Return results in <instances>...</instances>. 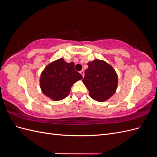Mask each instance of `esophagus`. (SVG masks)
Masks as SVG:
<instances>
[{"label":"esophagus","mask_w":157,"mask_h":157,"mask_svg":"<svg viewBox=\"0 0 157 157\" xmlns=\"http://www.w3.org/2000/svg\"><path fill=\"white\" fill-rule=\"evenodd\" d=\"M80 73L81 74V75H82V77H84V71H83V70H81V71H80Z\"/></svg>","instance_id":"1"}]
</instances>
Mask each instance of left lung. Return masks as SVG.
<instances>
[{
  "mask_svg": "<svg viewBox=\"0 0 157 157\" xmlns=\"http://www.w3.org/2000/svg\"><path fill=\"white\" fill-rule=\"evenodd\" d=\"M82 82L94 100L105 101L115 94L118 85L116 71L105 61L95 59L87 63Z\"/></svg>",
  "mask_w": 157,
  "mask_h": 157,
  "instance_id": "obj_1",
  "label": "left lung"
}]
</instances>
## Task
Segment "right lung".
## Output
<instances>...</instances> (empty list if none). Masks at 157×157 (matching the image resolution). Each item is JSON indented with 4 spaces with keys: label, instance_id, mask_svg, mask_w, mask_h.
<instances>
[{
    "label": "right lung",
    "instance_id": "obj_1",
    "mask_svg": "<svg viewBox=\"0 0 157 157\" xmlns=\"http://www.w3.org/2000/svg\"><path fill=\"white\" fill-rule=\"evenodd\" d=\"M82 76L75 69V63H69L63 58L48 65L40 78L42 92L54 101L65 98L70 93L73 84L82 79Z\"/></svg>",
    "mask_w": 157,
    "mask_h": 157
}]
</instances>
